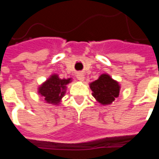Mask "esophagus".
Returning <instances> with one entry per match:
<instances>
[{"label": "esophagus", "mask_w": 159, "mask_h": 159, "mask_svg": "<svg viewBox=\"0 0 159 159\" xmlns=\"http://www.w3.org/2000/svg\"><path fill=\"white\" fill-rule=\"evenodd\" d=\"M76 78L79 80V81H83V80H84V75H83V73H77V74H76Z\"/></svg>", "instance_id": "1"}]
</instances>
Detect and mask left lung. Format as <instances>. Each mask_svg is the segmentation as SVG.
<instances>
[{
    "label": "left lung",
    "mask_w": 159,
    "mask_h": 159,
    "mask_svg": "<svg viewBox=\"0 0 159 159\" xmlns=\"http://www.w3.org/2000/svg\"><path fill=\"white\" fill-rule=\"evenodd\" d=\"M92 94L101 105H110L118 97L120 85L108 74H102L99 78L89 84Z\"/></svg>",
    "instance_id": "left-lung-1"
}]
</instances>
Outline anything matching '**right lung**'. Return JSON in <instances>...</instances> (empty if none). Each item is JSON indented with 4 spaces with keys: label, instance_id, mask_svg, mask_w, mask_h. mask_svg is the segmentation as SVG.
I'll return each mask as SVG.
<instances>
[{
    "label": "right lung",
    "instance_id": "add662e5",
    "mask_svg": "<svg viewBox=\"0 0 159 159\" xmlns=\"http://www.w3.org/2000/svg\"><path fill=\"white\" fill-rule=\"evenodd\" d=\"M70 82L71 78L60 79L57 74H53L38 88V93L47 103L59 105L66 92V85Z\"/></svg>",
    "mask_w": 159,
    "mask_h": 159
}]
</instances>
